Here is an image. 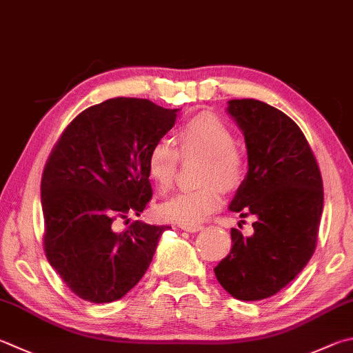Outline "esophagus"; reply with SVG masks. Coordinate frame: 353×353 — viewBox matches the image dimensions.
Wrapping results in <instances>:
<instances>
[{"label": "esophagus", "instance_id": "esophagus-1", "mask_svg": "<svg viewBox=\"0 0 353 353\" xmlns=\"http://www.w3.org/2000/svg\"><path fill=\"white\" fill-rule=\"evenodd\" d=\"M181 228L185 230V232L196 233V232H201V230H203V225H181Z\"/></svg>", "mask_w": 353, "mask_h": 353}]
</instances>
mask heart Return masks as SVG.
I'll return each instance as SVG.
<instances>
[{
    "label": "heart",
    "mask_w": 353,
    "mask_h": 353,
    "mask_svg": "<svg viewBox=\"0 0 353 353\" xmlns=\"http://www.w3.org/2000/svg\"><path fill=\"white\" fill-rule=\"evenodd\" d=\"M174 145L159 140L146 156V172L159 193H168L176 181L179 157L202 159L197 183L201 187L181 191L160 205L166 219L196 225L214 213L222 203L223 191L241 188L247 177V157L236 146V136L227 123L211 114H199L185 121L174 134Z\"/></svg>",
    "instance_id": "b5f03b06"
}]
</instances>
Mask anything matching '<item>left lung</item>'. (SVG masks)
Listing matches in <instances>:
<instances>
[{"mask_svg": "<svg viewBox=\"0 0 353 353\" xmlns=\"http://www.w3.org/2000/svg\"><path fill=\"white\" fill-rule=\"evenodd\" d=\"M228 112L248 154L247 177L230 210L256 221L250 238L232 228V250L214 273L236 299L259 301L283 290L315 252L323 179L304 132L283 111L242 99L230 100Z\"/></svg>", "mask_w": 353, "mask_h": 353, "instance_id": "obj_1", "label": "left lung"}]
</instances>
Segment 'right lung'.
Instances as JSON below:
<instances>
[{"label":"right lung","instance_id":"1","mask_svg":"<svg viewBox=\"0 0 353 353\" xmlns=\"http://www.w3.org/2000/svg\"><path fill=\"white\" fill-rule=\"evenodd\" d=\"M177 110L146 99L117 97L80 112L44 165L43 245L48 261L77 296L101 304L136 285L168 225L134 221L151 201V146L168 132Z\"/></svg>","mask_w":353,"mask_h":353}]
</instances>
